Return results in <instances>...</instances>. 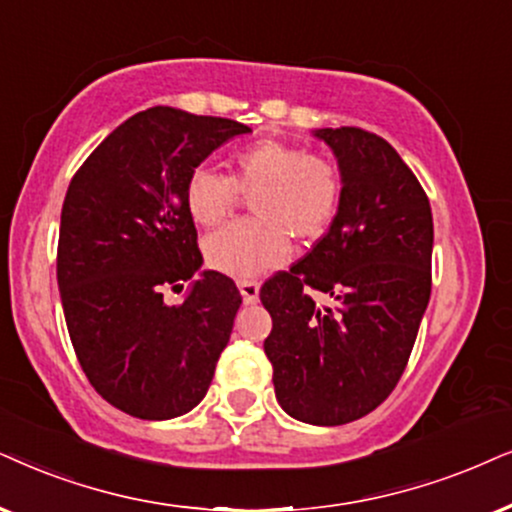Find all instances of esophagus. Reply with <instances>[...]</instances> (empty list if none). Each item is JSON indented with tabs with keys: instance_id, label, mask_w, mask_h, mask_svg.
<instances>
[{
	"instance_id": "1",
	"label": "esophagus",
	"mask_w": 512,
	"mask_h": 512,
	"mask_svg": "<svg viewBox=\"0 0 512 512\" xmlns=\"http://www.w3.org/2000/svg\"><path fill=\"white\" fill-rule=\"evenodd\" d=\"M238 290H241L245 304H255L260 297V283L257 281H238Z\"/></svg>"
}]
</instances>
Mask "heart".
<instances>
[{"label": "heart", "instance_id": "obj_1", "mask_svg": "<svg viewBox=\"0 0 512 512\" xmlns=\"http://www.w3.org/2000/svg\"><path fill=\"white\" fill-rule=\"evenodd\" d=\"M342 172L333 158L288 141L262 139L231 158V174L198 167L186 181V210L198 226L222 224L241 193H252L250 219L208 236L203 250L212 269L255 278L288 257V236L316 243L326 236L342 203Z\"/></svg>", "mask_w": 512, "mask_h": 512}]
</instances>
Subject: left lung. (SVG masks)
I'll return each mask as SVG.
<instances>
[{"mask_svg":"<svg viewBox=\"0 0 512 512\" xmlns=\"http://www.w3.org/2000/svg\"><path fill=\"white\" fill-rule=\"evenodd\" d=\"M342 172L338 217L312 250L264 283V354L281 409L345 425L380 406L409 364L432 290V210L401 155L361 127L319 129ZM331 294L319 308L311 293Z\"/></svg>","mask_w":512,"mask_h":512,"instance_id":"1","label":"left lung"}]
</instances>
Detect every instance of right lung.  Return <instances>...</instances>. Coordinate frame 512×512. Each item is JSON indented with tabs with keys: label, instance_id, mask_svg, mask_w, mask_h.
I'll list each match as a JSON object with an SVG mask.
<instances>
[{
	"label": "right lung",
	"instance_id": "add662e5",
	"mask_svg": "<svg viewBox=\"0 0 512 512\" xmlns=\"http://www.w3.org/2000/svg\"><path fill=\"white\" fill-rule=\"evenodd\" d=\"M236 120L153 106L113 129L70 179L56 276L70 342L84 375L115 409L167 420L205 397L231 338L241 293L203 271L186 181L236 134Z\"/></svg>",
	"mask_w": 512,
	"mask_h": 512
}]
</instances>
